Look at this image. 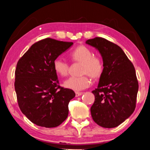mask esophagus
<instances>
[{"label":"esophagus","instance_id":"obj_1","mask_svg":"<svg viewBox=\"0 0 150 150\" xmlns=\"http://www.w3.org/2000/svg\"><path fill=\"white\" fill-rule=\"evenodd\" d=\"M82 94H83L82 92H75V96L76 97L80 96L82 95Z\"/></svg>","mask_w":150,"mask_h":150}]
</instances>
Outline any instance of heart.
Segmentation results:
<instances>
[{
	"instance_id": "obj_1",
	"label": "heart",
	"mask_w": 150,
	"mask_h": 150,
	"mask_svg": "<svg viewBox=\"0 0 150 150\" xmlns=\"http://www.w3.org/2000/svg\"><path fill=\"white\" fill-rule=\"evenodd\" d=\"M71 61L81 63V73L83 74L79 77H71L64 82V86L74 91H81L91 85L89 76L96 79L101 77L104 71V62L98 56L93 55L92 50L83 45L76 47L69 54ZM54 69L56 73L62 77L67 75L69 64L61 58L58 57L53 61Z\"/></svg>"
}]
</instances>
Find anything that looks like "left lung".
<instances>
[{
  "instance_id": "1",
  "label": "left lung",
  "mask_w": 150,
  "mask_h": 150,
  "mask_svg": "<svg viewBox=\"0 0 150 150\" xmlns=\"http://www.w3.org/2000/svg\"><path fill=\"white\" fill-rule=\"evenodd\" d=\"M101 54L104 71L96 89L91 114L96 123L114 128L132 115L136 107L139 84L135 69L120 47L96 37L86 41Z\"/></svg>"
}]
</instances>
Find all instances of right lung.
<instances>
[{"instance_id":"add662e5","label":"right lung","mask_w":150,"mask_h":150,"mask_svg":"<svg viewBox=\"0 0 150 150\" xmlns=\"http://www.w3.org/2000/svg\"><path fill=\"white\" fill-rule=\"evenodd\" d=\"M73 44L47 38L33 44L17 62L15 89L18 105L38 126L58 127L68 117L69 103L75 93L60 86L53 61Z\"/></svg>"}]
</instances>
